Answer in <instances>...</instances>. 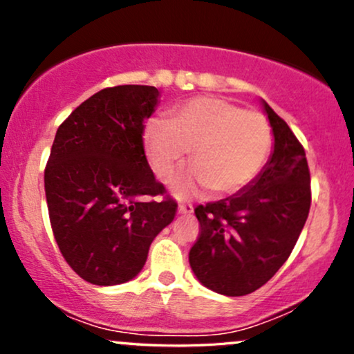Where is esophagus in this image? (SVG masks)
<instances>
[{
    "label": "esophagus",
    "mask_w": 354,
    "mask_h": 354,
    "mask_svg": "<svg viewBox=\"0 0 354 354\" xmlns=\"http://www.w3.org/2000/svg\"><path fill=\"white\" fill-rule=\"evenodd\" d=\"M178 213H180V214H193V206L186 205V203H181V205L178 206Z\"/></svg>",
    "instance_id": "1"
}]
</instances>
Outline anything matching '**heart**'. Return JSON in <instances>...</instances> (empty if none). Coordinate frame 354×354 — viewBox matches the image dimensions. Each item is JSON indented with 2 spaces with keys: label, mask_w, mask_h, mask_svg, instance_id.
Returning a JSON list of instances; mask_svg holds the SVG:
<instances>
[{
  "label": "heart",
  "mask_w": 354,
  "mask_h": 354,
  "mask_svg": "<svg viewBox=\"0 0 354 354\" xmlns=\"http://www.w3.org/2000/svg\"><path fill=\"white\" fill-rule=\"evenodd\" d=\"M273 133L261 113L243 109L219 96H194L153 120L143 129V148L158 180L168 181L185 161L191 165L173 181L174 196H198L214 189L231 196L256 180L270 154Z\"/></svg>",
  "instance_id": "heart-1"
}]
</instances>
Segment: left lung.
<instances>
[{"instance_id": "obj_1", "label": "left lung", "mask_w": 354, "mask_h": 354, "mask_svg": "<svg viewBox=\"0 0 354 354\" xmlns=\"http://www.w3.org/2000/svg\"><path fill=\"white\" fill-rule=\"evenodd\" d=\"M273 133V151L245 189L196 213L201 233L189 265L203 286L225 296L261 288L284 265L311 205L310 169L303 146L286 121L261 100Z\"/></svg>"}]
</instances>
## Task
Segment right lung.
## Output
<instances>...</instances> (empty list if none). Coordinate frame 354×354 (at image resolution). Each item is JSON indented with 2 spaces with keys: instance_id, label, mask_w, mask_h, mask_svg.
<instances>
[{
  "instance_id": "add662e5",
  "label": "right lung",
  "mask_w": 354,
  "mask_h": 354,
  "mask_svg": "<svg viewBox=\"0 0 354 354\" xmlns=\"http://www.w3.org/2000/svg\"><path fill=\"white\" fill-rule=\"evenodd\" d=\"M160 91L145 84L106 88L81 103L56 131L44 169L55 239L84 281L113 286L136 278L149 246L173 221L143 148L145 120Z\"/></svg>"
}]
</instances>
